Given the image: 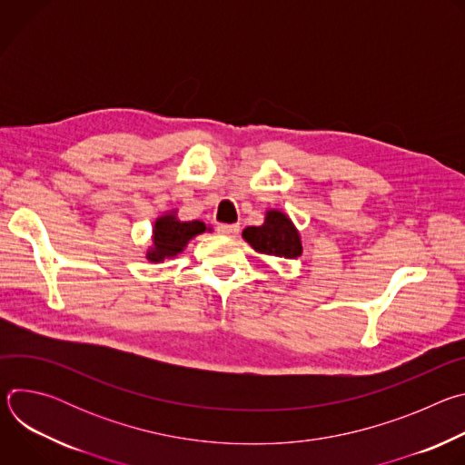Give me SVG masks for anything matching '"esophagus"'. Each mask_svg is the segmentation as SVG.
<instances>
[{
  "label": "esophagus",
  "instance_id": "1",
  "mask_svg": "<svg viewBox=\"0 0 465 465\" xmlns=\"http://www.w3.org/2000/svg\"><path fill=\"white\" fill-rule=\"evenodd\" d=\"M217 230H219V233H223L226 237H237L241 232V226L239 224H219Z\"/></svg>",
  "mask_w": 465,
  "mask_h": 465
}]
</instances>
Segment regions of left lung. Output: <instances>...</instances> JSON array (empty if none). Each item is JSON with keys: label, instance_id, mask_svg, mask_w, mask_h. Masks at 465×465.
Returning a JSON list of instances; mask_svg holds the SVG:
<instances>
[{"label": "left lung", "instance_id": "1", "mask_svg": "<svg viewBox=\"0 0 465 465\" xmlns=\"http://www.w3.org/2000/svg\"><path fill=\"white\" fill-rule=\"evenodd\" d=\"M242 239L259 253L296 259L302 255V239L292 221L278 210H269L261 226H248Z\"/></svg>", "mask_w": 465, "mask_h": 465}]
</instances>
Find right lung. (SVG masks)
Returning a JSON list of instances; mask_svg holds the SVG:
<instances>
[{
  "mask_svg": "<svg viewBox=\"0 0 465 465\" xmlns=\"http://www.w3.org/2000/svg\"><path fill=\"white\" fill-rule=\"evenodd\" d=\"M210 228L203 221L182 223L176 217V212L165 213L156 219L153 230V246L147 252V259L153 262H160L163 259L174 257L183 252L187 242L208 232Z\"/></svg>",
  "mask_w": 465,
  "mask_h": 465,
  "instance_id": "obj_1",
  "label": "right lung"
}]
</instances>
